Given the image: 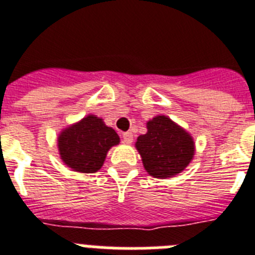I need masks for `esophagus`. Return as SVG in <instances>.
Here are the masks:
<instances>
[{
  "mask_svg": "<svg viewBox=\"0 0 255 255\" xmlns=\"http://www.w3.org/2000/svg\"><path fill=\"white\" fill-rule=\"evenodd\" d=\"M123 138H124V143L131 144L132 143V139H134V136H132V132L126 131V132H124V134H123Z\"/></svg>",
  "mask_w": 255,
  "mask_h": 255,
  "instance_id": "1",
  "label": "esophagus"
}]
</instances>
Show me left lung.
Returning <instances> with one entry per match:
<instances>
[{"label":"left lung","instance_id":"left-lung-1","mask_svg":"<svg viewBox=\"0 0 255 255\" xmlns=\"http://www.w3.org/2000/svg\"><path fill=\"white\" fill-rule=\"evenodd\" d=\"M135 148L145 171L155 179L176 176L188 167L195 154L191 134L164 115L147 121V132L139 135Z\"/></svg>","mask_w":255,"mask_h":255}]
</instances>
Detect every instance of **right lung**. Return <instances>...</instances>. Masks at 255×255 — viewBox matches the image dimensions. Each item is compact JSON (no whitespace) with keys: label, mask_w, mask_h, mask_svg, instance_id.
Here are the masks:
<instances>
[{"label":"right lung","mask_w":255,"mask_h":255,"mask_svg":"<svg viewBox=\"0 0 255 255\" xmlns=\"http://www.w3.org/2000/svg\"><path fill=\"white\" fill-rule=\"evenodd\" d=\"M119 143L117 132L93 114L61 130L57 138L61 161L73 171L82 173L101 170L108 150Z\"/></svg>","instance_id":"right-lung-1"}]
</instances>
